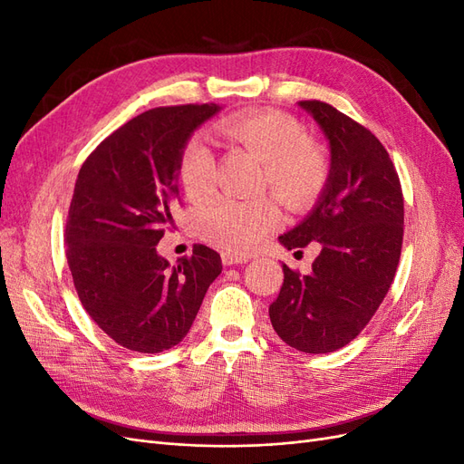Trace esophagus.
Segmentation results:
<instances>
[{
  "label": "esophagus",
  "mask_w": 464,
  "mask_h": 464,
  "mask_svg": "<svg viewBox=\"0 0 464 464\" xmlns=\"http://www.w3.org/2000/svg\"><path fill=\"white\" fill-rule=\"evenodd\" d=\"M246 261H247V257H244V256L228 254V251H224V254H222V263H224V265H242V263H246Z\"/></svg>",
  "instance_id": "1"
}]
</instances>
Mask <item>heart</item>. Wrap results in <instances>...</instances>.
Wrapping results in <instances>:
<instances>
[{
  "label": "heart",
  "mask_w": 464,
  "mask_h": 464,
  "mask_svg": "<svg viewBox=\"0 0 464 464\" xmlns=\"http://www.w3.org/2000/svg\"><path fill=\"white\" fill-rule=\"evenodd\" d=\"M220 133L261 162L263 186L290 210L310 207L329 179V159L317 143L305 139L302 125L278 111H257L224 120ZM178 176L191 201H205L215 189V157L203 139L195 137L181 150ZM280 220L271 198L254 201L220 199L205 208L199 230L207 242L228 251L249 254Z\"/></svg>",
  "instance_id": "1"
}]
</instances>
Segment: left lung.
<instances>
[{"label":"left lung","instance_id":"left-lung-1","mask_svg":"<svg viewBox=\"0 0 464 464\" xmlns=\"http://www.w3.org/2000/svg\"><path fill=\"white\" fill-rule=\"evenodd\" d=\"M329 139L331 170L314 210L278 240L286 249L321 246L310 275L283 265L269 305L276 334L305 354L334 353L356 339L397 273L404 201L399 174L379 139L321 101L298 102Z\"/></svg>","mask_w":464,"mask_h":464}]
</instances>
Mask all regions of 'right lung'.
<instances>
[{
    "label": "right lung",
    "instance_id": "add662e5",
    "mask_svg": "<svg viewBox=\"0 0 464 464\" xmlns=\"http://www.w3.org/2000/svg\"><path fill=\"white\" fill-rule=\"evenodd\" d=\"M217 104L162 106L108 135L82 162L65 224L79 300L110 339L143 354L181 343L220 275L215 249L193 246L170 266L157 244L179 199L178 164Z\"/></svg>",
    "mask_w": 464,
    "mask_h": 464
}]
</instances>
